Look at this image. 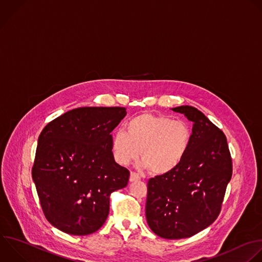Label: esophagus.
<instances>
[{"instance_id": "obj_1", "label": "esophagus", "mask_w": 262, "mask_h": 262, "mask_svg": "<svg viewBox=\"0 0 262 262\" xmlns=\"http://www.w3.org/2000/svg\"><path fill=\"white\" fill-rule=\"evenodd\" d=\"M140 179H141V177L138 175L137 172L130 171V177H129V181H130V182H135V181H138V180H140Z\"/></svg>"}]
</instances>
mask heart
I'll return each mask as SVG.
<instances>
[{
  "mask_svg": "<svg viewBox=\"0 0 262 262\" xmlns=\"http://www.w3.org/2000/svg\"><path fill=\"white\" fill-rule=\"evenodd\" d=\"M125 129L116 130L112 136L114 158L126 165L141 152L142 165L155 175L177 168L190 148L192 132L183 120L142 113L129 119Z\"/></svg>",
  "mask_w": 262,
  "mask_h": 262,
  "instance_id": "obj_1",
  "label": "heart"
}]
</instances>
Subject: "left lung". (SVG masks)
Segmentation results:
<instances>
[{
  "mask_svg": "<svg viewBox=\"0 0 262 262\" xmlns=\"http://www.w3.org/2000/svg\"><path fill=\"white\" fill-rule=\"evenodd\" d=\"M193 122L190 148L173 170L149 179L146 218L163 238L194 235L211 225L221 212L232 158L224 133L191 106L172 108Z\"/></svg>",
  "mask_w": 262,
  "mask_h": 262,
  "instance_id": "1",
  "label": "left lung"
}]
</instances>
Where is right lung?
<instances>
[{
    "label": "right lung",
    "mask_w": 262,
    "mask_h": 262,
    "mask_svg": "<svg viewBox=\"0 0 262 262\" xmlns=\"http://www.w3.org/2000/svg\"><path fill=\"white\" fill-rule=\"evenodd\" d=\"M125 115L124 107H82L41 132L32 177L44 216L57 229L86 235L105 223L111 193L129 179L111 144V132Z\"/></svg>",
    "instance_id": "1"
}]
</instances>
